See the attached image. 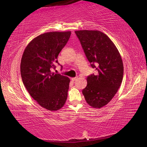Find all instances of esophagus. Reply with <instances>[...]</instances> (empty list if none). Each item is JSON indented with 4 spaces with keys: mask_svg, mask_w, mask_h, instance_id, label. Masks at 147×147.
<instances>
[{
    "mask_svg": "<svg viewBox=\"0 0 147 147\" xmlns=\"http://www.w3.org/2000/svg\"><path fill=\"white\" fill-rule=\"evenodd\" d=\"M77 78H78V76H77V77H74V78H71V80L73 81V82H74L75 80H76Z\"/></svg>",
    "mask_w": 147,
    "mask_h": 147,
    "instance_id": "34e87169",
    "label": "esophagus"
}]
</instances>
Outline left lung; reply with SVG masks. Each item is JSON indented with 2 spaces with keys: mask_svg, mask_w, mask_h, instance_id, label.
<instances>
[{
  "mask_svg": "<svg viewBox=\"0 0 147 147\" xmlns=\"http://www.w3.org/2000/svg\"><path fill=\"white\" fill-rule=\"evenodd\" d=\"M75 34L91 67L96 71L88 76L82 93L89 105L100 108L111 101L123 81L121 56L111 39L100 31L83 30Z\"/></svg>",
  "mask_w": 147,
  "mask_h": 147,
  "instance_id": "obj_1",
  "label": "left lung"
}]
</instances>
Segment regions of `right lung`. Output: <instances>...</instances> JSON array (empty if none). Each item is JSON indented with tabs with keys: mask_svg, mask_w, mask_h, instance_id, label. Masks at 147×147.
I'll use <instances>...</instances> for the list:
<instances>
[{
	"mask_svg": "<svg viewBox=\"0 0 147 147\" xmlns=\"http://www.w3.org/2000/svg\"><path fill=\"white\" fill-rule=\"evenodd\" d=\"M71 32H51L30 42L21 61V74L27 91L39 105L51 111L61 108L67 98L70 79L51 73L58 54L65 46Z\"/></svg>",
	"mask_w": 147,
	"mask_h": 147,
	"instance_id": "right-lung-1",
	"label": "right lung"
}]
</instances>
